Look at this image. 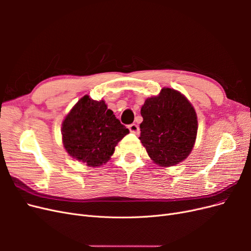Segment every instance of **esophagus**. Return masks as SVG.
<instances>
[{
    "mask_svg": "<svg viewBox=\"0 0 251 251\" xmlns=\"http://www.w3.org/2000/svg\"><path fill=\"white\" fill-rule=\"evenodd\" d=\"M128 130L133 134H139V126L136 124H132L128 126Z\"/></svg>",
    "mask_w": 251,
    "mask_h": 251,
    "instance_id": "esophagus-1",
    "label": "esophagus"
}]
</instances>
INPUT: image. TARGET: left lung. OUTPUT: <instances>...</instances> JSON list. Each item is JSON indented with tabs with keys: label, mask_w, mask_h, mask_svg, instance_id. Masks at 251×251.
<instances>
[{
	"label": "left lung",
	"mask_w": 251,
	"mask_h": 251,
	"mask_svg": "<svg viewBox=\"0 0 251 251\" xmlns=\"http://www.w3.org/2000/svg\"><path fill=\"white\" fill-rule=\"evenodd\" d=\"M140 141L151 160L173 166L189 155L196 141L198 121L186 97L170 88L148 98L141 108Z\"/></svg>",
	"instance_id": "8db88e82"
}]
</instances>
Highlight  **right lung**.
Masks as SVG:
<instances>
[{
	"label": "right lung",
	"mask_w": 251,
	"mask_h": 251,
	"mask_svg": "<svg viewBox=\"0 0 251 251\" xmlns=\"http://www.w3.org/2000/svg\"><path fill=\"white\" fill-rule=\"evenodd\" d=\"M62 134L68 154L89 166H100L109 160L128 128L103 100L96 101L86 95L66 116Z\"/></svg>",
	"instance_id": "add662e5"
}]
</instances>
